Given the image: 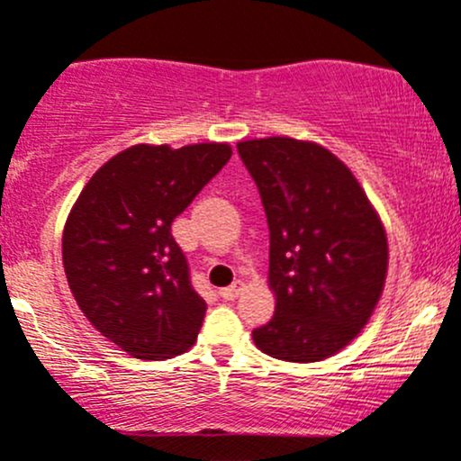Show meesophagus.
<instances>
[{"mask_svg":"<svg viewBox=\"0 0 461 461\" xmlns=\"http://www.w3.org/2000/svg\"><path fill=\"white\" fill-rule=\"evenodd\" d=\"M242 288H245V285H242L240 280H236L234 285H231V286H227V288H221V293H219V295L222 297V300H227V302H230V300H236V297H239L240 293H242Z\"/></svg>","mask_w":461,"mask_h":461,"instance_id":"obj_1","label":"esophagus"}]
</instances>
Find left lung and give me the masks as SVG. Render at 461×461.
Masks as SVG:
<instances>
[{
    "mask_svg": "<svg viewBox=\"0 0 461 461\" xmlns=\"http://www.w3.org/2000/svg\"><path fill=\"white\" fill-rule=\"evenodd\" d=\"M269 222L276 312L256 328L262 352L291 363L332 357L370 321L389 265L387 234L352 170L317 141H239Z\"/></svg>",
    "mask_w": 461,
    "mask_h": 461,
    "instance_id": "obj_1",
    "label": "left lung"
}]
</instances>
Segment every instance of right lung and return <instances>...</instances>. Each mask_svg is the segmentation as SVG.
I'll return each instance as SVG.
<instances>
[{
	"instance_id": "1",
	"label": "right lung",
	"mask_w": 461,
	"mask_h": 461,
	"mask_svg": "<svg viewBox=\"0 0 461 461\" xmlns=\"http://www.w3.org/2000/svg\"><path fill=\"white\" fill-rule=\"evenodd\" d=\"M230 157L225 141L135 144L100 166L69 210L63 267L76 304L133 358L194 346L207 306L170 225Z\"/></svg>"
}]
</instances>
